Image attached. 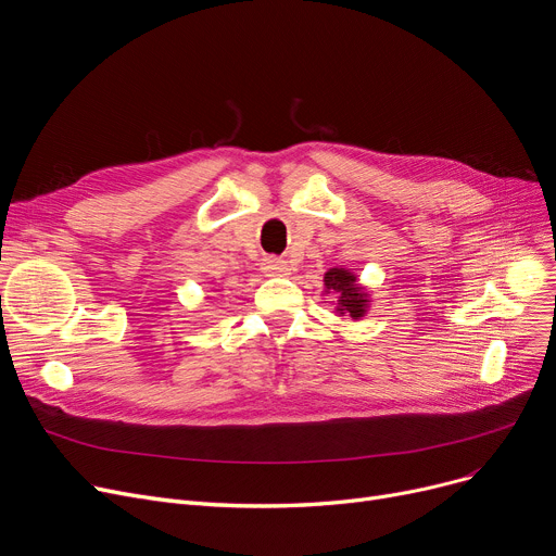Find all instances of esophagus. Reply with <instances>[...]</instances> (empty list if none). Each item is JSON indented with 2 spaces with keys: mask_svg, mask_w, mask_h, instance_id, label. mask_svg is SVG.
<instances>
[{
  "mask_svg": "<svg viewBox=\"0 0 556 556\" xmlns=\"http://www.w3.org/2000/svg\"><path fill=\"white\" fill-rule=\"evenodd\" d=\"M263 270H266L270 277H286V275H290V268L286 266V261H279V258H266V261H263Z\"/></svg>",
  "mask_w": 556,
  "mask_h": 556,
  "instance_id": "1",
  "label": "esophagus"
}]
</instances>
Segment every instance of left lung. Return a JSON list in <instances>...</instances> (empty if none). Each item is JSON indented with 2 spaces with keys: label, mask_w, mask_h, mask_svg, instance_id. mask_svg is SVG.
I'll list each match as a JSON object with an SVG mask.
<instances>
[{
  "label": "left lung",
  "mask_w": 556,
  "mask_h": 556,
  "mask_svg": "<svg viewBox=\"0 0 556 556\" xmlns=\"http://www.w3.org/2000/svg\"><path fill=\"white\" fill-rule=\"evenodd\" d=\"M325 295L333 298V308L340 317H352L354 323L363 319L369 311V290L358 283V275L346 268H329L325 273Z\"/></svg>",
  "instance_id": "obj_1"
}]
</instances>
